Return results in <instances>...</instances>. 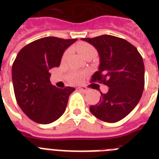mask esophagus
Instances as JSON below:
<instances>
[{"instance_id":"1","label":"esophagus","mask_w":159,"mask_h":159,"mask_svg":"<svg viewBox=\"0 0 159 159\" xmlns=\"http://www.w3.org/2000/svg\"><path fill=\"white\" fill-rule=\"evenodd\" d=\"M79 90L81 92H85V93H86V92H88L90 91L89 88H87V87H79Z\"/></svg>"}]
</instances>
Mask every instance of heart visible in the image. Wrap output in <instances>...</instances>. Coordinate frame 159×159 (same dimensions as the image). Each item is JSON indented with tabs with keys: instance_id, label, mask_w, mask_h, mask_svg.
<instances>
[{
	"instance_id": "obj_1",
	"label": "heart",
	"mask_w": 159,
	"mask_h": 159,
	"mask_svg": "<svg viewBox=\"0 0 159 159\" xmlns=\"http://www.w3.org/2000/svg\"><path fill=\"white\" fill-rule=\"evenodd\" d=\"M76 49L82 57H84L87 59L90 57H95L97 54V51L94 46H92V44L88 43H86V42H81V43H77L76 45ZM69 54L70 51L68 50L63 53L62 57V62H65L67 59ZM82 77H83V73L82 72H72L68 74V78H69L70 82L72 83H78L82 80Z\"/></svg>"
}]
</instances>
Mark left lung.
I'll return each mask as SVG.
<instances>
[{
  "label": "left lung",
  "mask_w": 159,
  "mask_h": 159,
  "mask_svg": "<svg viewBox=\"0 0 159 159\" xmlns=\"http://www.w3.org/2000/svg\"><path fill=\"white\" fill-rule=\"evenodd\" d=\"M97 48L100 55L99 70L92 82L109 87L101 92L99 102L90 106L97 119L115 123L127 116L139 102L144 88V64L137 48L124 39L113 35L82 39Z\"/></svg>",
  "instance_id": "left-lung-1"
}]
</instances>
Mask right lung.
Segmentation results:
<instances>
[{
    "mask_svg": "<svg viewBox=\"0 0 159 159\" xmlns=\"http://www.w3.org/2000/svg\"><path fill=\"white\" fill-rule=\"evenodd\" d=\"M77 39L44 37L19 52L12 65L16 102L23 112L39 124H49L64 113L74 87L57 88L51 84L49 70L58 67L65 49Z\"/></svg>",
    "mask_w": 159,
    "mask_h": 159,
    "instance_id": "1",
    "label": "right lung"
}]
</instances>
